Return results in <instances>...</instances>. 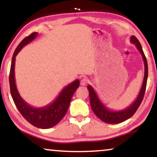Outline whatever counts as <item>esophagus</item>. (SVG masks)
Listing matches in <instances>:
<instances>
[{
	"label": "esophagus",
	"instance_id": "esophagus-1",
	"mask_svg": "<svg viewBox=\"0 0 157 157\" xmlns=\"http://www.w3.org/2000/svg\"><path fill=\"white\" fill-rule=\"evenodd\" d=\"M89 82V80H88L87 78H81V80L80 81V84L81 86H86Z\"/></svg>",
	"mask_w": 157,
	"mask_h": 157
}]
</instances>
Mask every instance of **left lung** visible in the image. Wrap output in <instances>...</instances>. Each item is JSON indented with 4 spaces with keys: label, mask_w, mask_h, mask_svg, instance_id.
I'll return each instance as SVG.
<instances>
[{
    "label": "left lung",
    "mask_w": 157,
    "mask_h": 157,
    "mask_svg": "<svg viewBox=\"0 0 157 157\" xmlns=\"http://www.w3.org/2000/svg\"><path fill=\"white\" fill-rule=\"evenodd\" d=\"M130 42L132 43L133 44H134L137 49L139 51V52L141 53V56H142L144 63V81L142 83V86H141L140 92H139L136 100L129 106H128L125 109L120 111H113L107 108L101 101V100L99 99V98H98V96L96 93L95 90L94 89V88L91 86L89 85L87 86L89 92L90 104H91V109L93 110L94 113L96 115V117L99 118L101 121L105 122V123L119 124L129 119V118L132 117L134 114L137 109H138L139 106H140L141 103L142 101L144 96L148 78L147 61L139 40L134 36H132L130 38Z\"/></svg>",
    "instance_id": "1"
}]
</instances>
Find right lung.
I'll list each match as a JSON object with an SVG mask.
<instances>
[{
  "label": "right lung",
  "instance_id": "1",
  "mask_svg": "<svg viewBox=\"0 0 157 157\" xmlns=\"http://www.w3.org/2000/svg\"><path fill=\"white\" fill-rule=\"evenodd\" d=\"M38 33L34 32L21 41L13 53L10 66L9 83L10 94L17 109L21 115L32 125L39 128H49L56 125L66 115L71 100L74 92L80 84L78 79L73 81L62 90L57 98L52 103L43 107H33L21 98L17 89L15 81V61L16 56L21 49L35 39Z\"/></svg>",
  "mask_w": 157,
  "mask_h": 157
}]
</instances>
